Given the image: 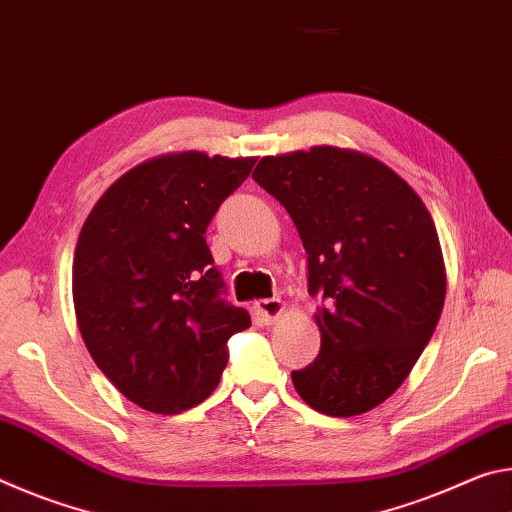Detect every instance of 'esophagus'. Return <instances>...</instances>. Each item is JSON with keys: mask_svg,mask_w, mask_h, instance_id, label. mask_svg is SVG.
I'll return each instance as SVG.
<instances>
[{"mask_svg": "<svg viewBox=\"0 0 512 512\" xmlns=\"http://www.w3.org/2000/svg\"><path fill=\"white\" fill-rule=\"evenodd\" d=\"M282 309H284V305H282V300H280V298H268V300H259L257 305H255V311H257L259 320H262V323H266V325L275 323V320L280 318Z\"/></svg>", "mask_w": 512, "mask_h": 512, "instance_id": "34e87169", "label": "esophagus"}]
</instances>
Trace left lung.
Returning a JSON list of instances; mask_svg holds the SVG:
<instances>
[{"instance_id":"1","label":"left lung","mask_w":512,"mask_h":512,"mask_svg":"<svg viewBox=\"0 0 512 512\" xmlns=\"http://www.w3.org/2000/svg\"><path fill=\"white\" fill-rule=\"evenodd\" d=\"M253 180L296 223L309 296H320V352L291 372L293 386L334 418L375 409L400 388L443 311L429 210L386 164L334 146L262 158Z\"/></svg>"}]
</instances>
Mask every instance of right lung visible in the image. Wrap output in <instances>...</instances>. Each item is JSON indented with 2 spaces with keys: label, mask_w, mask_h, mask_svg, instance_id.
Wrapping results in <instances>:
<instances>
[{
  "label": "right lung",
  "mask_w": 512,
  "mask_h": 512,
  "mask_svg": "<svg viewBox=\"0 0 512 512\" xmlns=\"http://www.w3.org/2000/svg\"><path fill=\"white\" fill-rule=\"evenodd\" d=\"M253 158L162 155L121 176L94 205L74 255L76 320L94 363L146 411L201 404L250 327L225 300L207 225L244 185Z\"/></svg>",
  "instance_id": "1"
}]
</instances>
